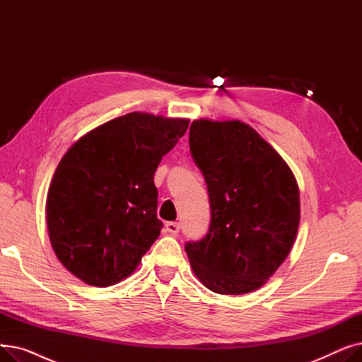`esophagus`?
<instances>
[{"label":"esophagus","mask_w":362,"mask_h":362,"mask_svg":"<svg viewBox=\"0 0 362 362\" xmlns=\"http://www.w3.org/2000/svg\"><path fill=\"white\" fill-rule=\"evenodd\" d=\"M164 230H165L168 235H177L179 230H180V226H179V223L168 221V223H165V226H164Z\"/></svg>","instance_id":"1"}]
</instances>
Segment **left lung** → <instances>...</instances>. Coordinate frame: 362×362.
<instances>
[{"mask_svg":"<svg viewBox=\"0 0 362 362\" xmlns=\"http://www.w3.org/2000/svg\"><path fill=\"white\" fill-rule=\"evenodd\" d=\"M189 146L211 206L206 236L185 246L191 267L216 293L257 291L286 259L298 233L300 201L292 170L240 120H194Z\"/></svg>","mask_w":362,"mask_h":362,"instance_id":"left-lung-1","label":"left lung"}]
</instances>
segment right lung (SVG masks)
<instances>
[{
    "instance_id": "add662e5",
    "label": "right lung",
    "mask_w": 362,
    "mask_h": 362,
    "mask_svg": "<svg viewBox=\"0 0 362 362\" xmlns=\"http://www.w3.org/2000/svg\"><path fill=\"white\" fill-rule=\"evenodd\" d=\"M187 119L133 111L92 129L57 167L47 195L52 250L89 286L129 277L160 236L154 173Z\"/></svg>"
}]
</instances>
